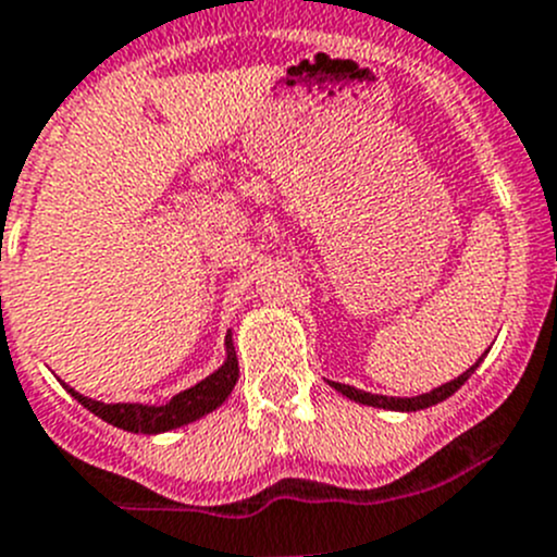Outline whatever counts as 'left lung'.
<instances>
[{"mask_svg":"<svg viewBox=\"0 0 557 557\" xmlns=\"http://www.w3.org/2000/svg\"><path fill=\"white\" fill-rule=\"evenodd\" d=\"M479 363L481 358L468 369V372L454 377L451 383H443L441 388H432L429 394H421V396H383V394H369V391H358L352 388V385H342V383H331V385L338 391V394L347 396V399L358 401V405H369V407H380V410H396V412H416V410H426V407L432 405H441L443 399L457 394V391L468 383V377L475 372Z\"/></svg>","mask_w":557,"mask_h":557,"instance_id":"left-lung-1","label":"left lung"}]
</instances>
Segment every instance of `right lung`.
I'll use <instances>...</instances> for the list:
<instances>
[{"mask_svg": "<svg viewBox=\"0 0 557 557\" xmlns=\"http://www.w3.org/2000/svg\"><path fill=\"white\" fill-rule=\"evenodd\" d=\"M226 358L213 374L196 383L194 388L180 391L177 396L166 401V405H103L98 399H89V396L78 394L71 385H65L67 394L76 401H82L89 412H95L98 418H103L106 423L116 429H125V432L134 434H161L172 432V429L185 426L190 421H199L202 416L213 412L215 407H221L226 401V396L235 388L237 377H240V369H237V355L235 344H232V331L226 333Z\"/></svg>", "mask_w": 557, "mask_h": 557, "instance_id": "add662e5", "label": "right lung"}]
</instances>
